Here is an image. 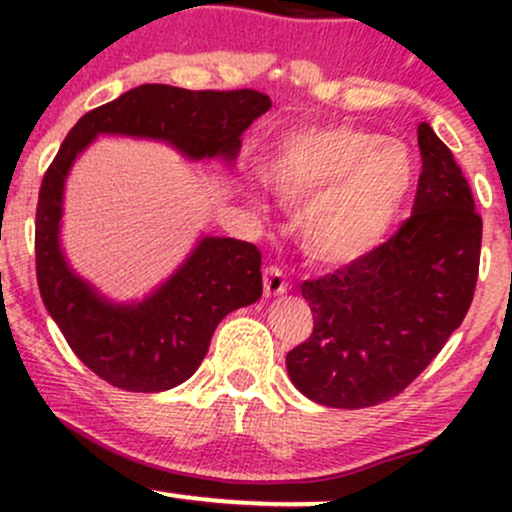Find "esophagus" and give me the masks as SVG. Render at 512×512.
Segmentation results:
<instances>
[{
  "instance_id": "34e87169",
  "label": "esophagus",
  "mask_w": 512,
  "mask_h": 512,
  "mask_svg": "<svg viewBox=\"0 0 512 512\" xmlns=\"http://www.w3.org/2000/svg\"><path fill=\"white\" fill-rule=\"evenodd\" d=\"M289 289V279H286L284 269L276 267V264H269L267 269H264V293L267 296H279V293H284Z\"/></svg>"
}]
</instances>
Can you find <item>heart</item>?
<instances>
[{
  "label": "heart",
  "instance_id": "b5f03b06",
  "mask_svg": "<svg viewBox=\"0 0 512 512\" xmlns=\"http://www.w3.org/2000/svg\"><path fill=\"white\" fill-rule=\"evenodd\" d=\"M269 185L289 204H310L303 238L315 257L349 264L387 238L407 202L416 163L402 142L356 125L293 132L274 146Z\"/></svg>",
  "mask_w": 512,
  "mask_h": 512
}]
</instances>
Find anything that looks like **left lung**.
Listing matches in <instances>:
<instances>
[{
    "label": "left lung",
    "mask_w": 512,
    "mask_h": 512,
    "mask_svg": "<svg viewBox=\"0 0 512 512\" xmlns=\"http://www.w3.org/2000/svg\"><path fill=\"white\" fill-rule=\"evenodd\" d=\"M421 175L395 236L334 274L301 284L313 334L286 354L317 404L363 409L397 397L438 356L474 298L481 216L452 151L419 125Z\"/></svg>",
    "instance_id": "8db88e82"
}]
</instances>
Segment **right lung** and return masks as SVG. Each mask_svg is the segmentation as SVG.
I'll use <instances>...</instances> for the list:
<instances>
[{
    "label": "right lung",
    "mask_w": 512,
    "mask_h": 512,
    "mask_svg": "<svg viewBox=\"0 0 512 512\" xmlns=\"http://www.w3.org/2000/svg\"><path fill=\"white\" fill-rule=\"evenodd\" d=\"M272 108L252 88L187 91L144 84L81 117L40 185L35 272L45 308L67 344L105 383L163 392L185 383L209 351L216 325L262 296V255L252 243L204 236L166 284L139 303H113L72 272L60 248L64 180L98 134L168 142L192 161L238 156L240 134Z\"/></svg>",
    "instance_id": "right-lung-1"
}]
</instances>
